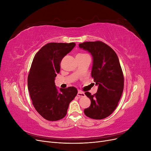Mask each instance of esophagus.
I'll return each mask as SVG.
<instances>
[{
  "label": "esophagus",
  "instance_id": "34e87169",
  "mask_svg": "<svg viewBox=\"0 0 151 151\" xmlns=\"http://www.w3.org/2000/svg\"><path fill=\"white\" fill-rule=\"evenodd\" d=\"M77 96H78L79 97H84V96H85V94H84V93L79 91H78V93H77Z\"/></svg>",
  "mask_w": 151,
  "mask_h": 151
}]
</instances>
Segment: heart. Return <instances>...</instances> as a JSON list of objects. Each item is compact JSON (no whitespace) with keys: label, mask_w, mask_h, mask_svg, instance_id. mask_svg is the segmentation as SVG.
Segmentation results:
<instances>
[{"label":"heart","mask_w":151,"mask_h":151,"mask_svg":"<svg viewBox=\"0 0 151 151\" xmlns=\"http://www.w3.org/2000/svg\"><path fill=\"white\" fill-rule=\"evenodd\" d=\"M85 55V54H84V53H79V54L77 55Z\"/></svg>","instance_id":"obj_1"}]
</instances>
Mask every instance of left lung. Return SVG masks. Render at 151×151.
<instances>
[{
    "mask_svg": "<svg viewBox=\"0 0 151 151\" xmlns=\"http://www.w3.org/2000/svg\"><path fill=\"white\" fill-rule=\"evenodd\" d=\"M79 47L92 55L91 76L98 86L96 94L85 93L91 100V105L84 112L88 117L101 120L115 111L123 93L124 77L119 59L110 47L100 41L79 43Z\"/></svg>",
    "mask_w": 151,
    "mask_h": 151,
    "instance_id": "8db88e82",
    "label": "left lung"
}]
</instances>
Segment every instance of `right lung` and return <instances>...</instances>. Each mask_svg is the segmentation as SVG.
I'll return each mask as SVG.
<instances>
[{
  "label": "right lung",
  "mask_w": 151,
  "mask_h": 151,
  "mask_svg": "<svg viewBox=\"0 0 151 151\" xmlns=\"http://www.w3.org/2000/svg\"><path fill=\"white\" fill-rule=\"evenodd\" d=\"M75 43H49L36 53L28 77V88L36 110L45 119L57 121L67 115L68 105L76 96L74 87L58 91L55 83L62 58Z\"/></svg>",
  "instance_id": "add662e5"
}]
</instances>
